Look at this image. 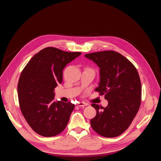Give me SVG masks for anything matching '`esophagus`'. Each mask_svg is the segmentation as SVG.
<instances>
[{"mask_svg": "<svg viewBox=\"0 0 161 161\" xmlns=\"http://www.w3.org/2000/svg\"><path fill=\"white\" fill-rule=\"evenodd\" d=\"M86 105H87V103H84V102H79L77 103V106H78V107H85V106H86Z\"/></svg>", "mask_w": 161, "mask_h": 161, "instance_id": "34e87169", "label": "esophagus"}]
</instances>
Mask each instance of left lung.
<instances>
[{"mask_svg": "<svg viewBox=\"0 0 161 161\" xmlns=\"http://www.w3.org/2000/svg\"><path fill=\"white\" fill-rule=\"evenodd\" d=\"M100 69V81L95 91L104 94L107 107L92 103L97 111L92 128L103 137H116L131 124L139 109L141 84L137 69L129 59L112 50L85 54ZM102 109V110H100Z\"/></svg>", "mask_w": 161, "mask_h": 161, "instance_id": "left-lung-1", "label": "left lung"}]
</instances>
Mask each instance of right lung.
I'll use <instances>...</instances> for the list:
<instances>
[{"instance_id": "obj_1", "label": "right lung", "mask_w": 161, "mask_h": 161, "mask_svg": "<svg viewBox=\"0 0 161 161\" xmlns=\"http://www.w3.org/2000/svg\"><path fill=\"white\" fill-rule=\"evenodd\" d=\"M81 54L46 47L32 57L21 73L18 84L21 112L32 129L40 136L58 135L69 122L75 104L54 102V90L62 83L65 66Z\"/></svg>"}]
</instances>
